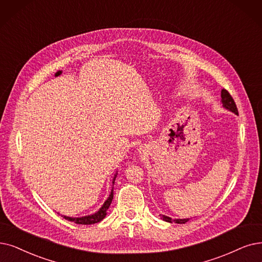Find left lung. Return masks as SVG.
Masks as SVG:
<instances>
[{
	"label": "left lung",
	"mask_w": 262,
	"mask_h": 262,
	"mask_svg": "<svg viewBox=\"0 0 262 262\" xmlns=\"http://www.w3.org/2000/svg\"><path fill=\"white\" fill-rule=\"evenodd\" d=\"M222 103H223V106L226 108V110H229L230 112H232L236 115H238L237 113V108H236V105H235V102L234 100L232 99L231 95L226 90V89H223L222 90ZM161 218L163 219L164 222H167V223H176V224H185L187 223L188 221H189V218H184V219H172L171 217H167L165 215H162Z\"/></svg>",
	"instance_id": "8db88e82"
}]
</instances>
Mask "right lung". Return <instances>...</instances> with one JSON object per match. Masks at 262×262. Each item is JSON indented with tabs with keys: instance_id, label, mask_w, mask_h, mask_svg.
Returning a JSON list of instances; mask_svg holds the SVG:
<instances>
[{
	"instance_id": "1",
	"label": "right lung",
	"mask_w": 262,
	"mask_h": 262,
	"mask_svg": "<svg viewBox=\"0 0 262 262\" xmlns=\"http://www.w3.org/2000/svg\"><path fill=\"white\" fill-rule=\"evenodd\" d=\"M116 176H117V173L115 174L114 179H113V185L115 184V180H116ZM114 188H112V191H111V194L110 196L107 198V200L104 202V204L102 205V207L100 208V210L92 214V215H88V216H82V217H69V216H63V218H66L67 221H70V222H73L75 224H78V225H92V224H97L99 222H101L102 219L106 216V211L108 210V207L112 203V200L114 198Z\"/></svg>"
}]
</instances>
